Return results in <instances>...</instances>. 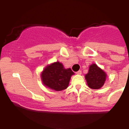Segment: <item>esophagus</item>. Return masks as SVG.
<instances>
[{"instance_id":"esophagus-1","label":"esophagus","mask_w":129,"mask_h":129,"mask_svg":"<svg viewBox=\"0 0 129 129\" xmlns=\"http://www.w3.org/2000/svg\"><path fill=\"white\" fill-rule=\"evenodd\" d=\"M81 74H82L81 70H79V71H77V72H76V74H77V75H81Z\"/></svg>"}]
</instances>
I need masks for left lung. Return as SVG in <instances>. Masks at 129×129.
<instances>
[{"label":"left lung","instance_id":"left-lung-1","mask_svg":"<svg viewBox=\"0 0 129 129\" xmlns=\"http://www.w3.org/2000/svg\"><path fill=\"white\" fill-rule=\"evenodd\" d=\"M105 73L96 64L90 65L87 74L85 76L88 86L92 89H99L104 85L106 80Z\"/></svg>","mask_w":129,"mask_h":129}]
</instances>
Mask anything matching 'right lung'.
<instances>
[{
  "mask_svg": "<svg viewBox=\"0 0 129 129\" xmlns=\"http://www.w3.org/2000/svg\"><path fill=\"white\" fill-rule=\"evenodd\" d=\"M70 68L65 69L59 62L48 65L41 74V79L45 86L56 91L66 89L70 77L74 74Z\"/></svg>",
  "mask_w": 129,
  "mask_h": 129,
  "instance_id": "right-lung-1",
  "label": "right lung"
}]
</instances>
